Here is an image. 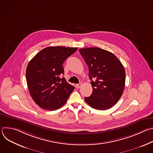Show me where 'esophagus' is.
Returning <instances> with one entry per match:
<instances>
[{"mask_svg": "<svg viewBox=\"0 0 153 153\" xmlns=\"http://www.w3.org/2000/svg\"><path fill=\"white\" fill-rule=\"evenodd\" d=\"M81 86H82V83H79L76 85V88L77 89H78V88H80V87Z\"/></svg>", "mask_w": 153, "mask_h": 153, "instance_id": "obj_1", "label": "esophagus"}]
</instances>
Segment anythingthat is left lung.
I'll return each instance as SVG.
<instances>
[{"label":"left lung","instance_id":"1","mask_svg":"<svg viewBox=\"0 0 153 153\" xmlns=\"http://www.w3.org/2000/svg\"><path fill=\"white\" fill-rule=\"evenodd\" d=\"M79 52L89 68L93 93L85 97L93 108L106 110L121 97L125 83L123 65L112 53L97 47L86 48Z\"/></svg>","mask_w":153,"mask_h":153}]
</instances>
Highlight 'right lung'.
<instances>
[{
    "mask_svg": "<svg viewBox=\"0 0 153 153\" xmlns=\"http://www.w3.org/2000/svg\"><path fill=\"white\" fill-rule=\"evenodd\" d=\"M77 48L49 47L28 63L26 71L29 92L35 103L47 110H56L67 102L74 86L62 77L63 63Z\"/></svg>",
    "mask_w": 153,
    "mask_h": 153,
    "instance_id": "1",
    "label": "right lung"
}]
</instances>
